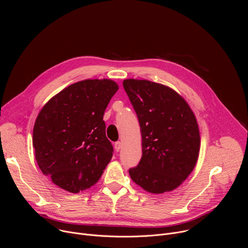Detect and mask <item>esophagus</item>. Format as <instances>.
I'll return each mask as SVG.
<instances>
[{"instance_id":"obj_1","label":"esophagus","mask_w":248,"mask_h":248,"mask_svg":"<svg viewBox=\"0 0 248 248\" xmlns=\"http://www.w3.org/2000/svg\"><path fill=\"white\" fill-rule=\"evenodd\" d=\"M121 148H122V143L120 142V141H117V142L115 143V149H116V151H117V152L120 151Z\"/></svg>"}]
</instances>
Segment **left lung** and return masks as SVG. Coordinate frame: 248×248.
Instances as JSON below:
<instances>
[{
    "label": "left lung",
    "mask_w": 248,
    "mask_h": 248,
    "mask_svg": "<svg viewBox=\"0 0 248 248\" xmlns=\"http://www.w3.org/2000/svg\"><path fill=\"white\" fill-rule=\"evenodd\" d=\"M123 85L142 136V157L129 169L130 178L151 193L171 191L196 165L200 149L196 118L186 101L168 86L132 78Z\"/></svg>",
    "instance_id": "left-lung-1"
}]
</instances>
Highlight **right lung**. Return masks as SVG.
<instances>
[{
  "mask_svg": "<svg viewBox=\"0 0 248 248\" xmlns=\"http://www.w3.org/2000/svg\"><path fill=\"white\" fill-rule=\"evenodd\" d=\"M118 89L111 79L82 80L51 98L38 114L35 159L59 187L78 193L101 178L114 151L103 116Z\"/></svg>",
  "mask_w": 248,
  "mask_h": 248,
  "instance_id": "1",
  "label": "right lung"
}]
</instances>
